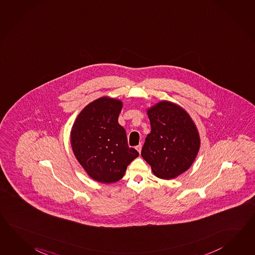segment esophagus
<instances>
[{
    "label": "esophagus",
    "instance_id": "esophagus-1",
    "mask_svg": "<svg viewBox=\"0 0 255 255\" xmlns=\"http://www.w3.org/2000/svg\"><path fill=\"white\" fill-rule=\"evenodd\" d=\"M141 148H142V145L141 144H139V145H137L136 147V149L140 153L141 152Z\"/></svg>",
    "mask_w": 255,
    "mask_h": 255
}]
</instances>
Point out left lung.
Segmentation results:
<instances>
[{
	"mask_svg": "<svg viewBox=\"0 0 255 255\" xmlns=\"http://www.w3.org/2000/svg\"><path fill=\"white\" fill-rule=\"evenodd\" d=\"M151 131L141 150L158 178L171 180L187 171L200 148L195 122L183 107L160 101L147 109Z\"/></svg>",
	"mask_w": 255,
	"mask_h": 255,
	"instance_id": "1",
	"label": "left lung"
}]
</instances>
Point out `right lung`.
<instances>
[{
    "mask_svg": "<svg viewBox=\"0 0 255 255\" xmlns=\"http://www.w3.org/2000/svg\"><path fill=\"white\" fill-rule=\"evenodd\" d=\"M122 107L121 100L100 97L83 108L71 128L73 153L90 177L102 184L119 181L138 156L128 147L126 130L119 124Z\"/></svg>",
    "mask_w": 255,
    "mask_h": 255,
    "instance_id": "right-lung-1",
    "label": "right lung"
}]
</instances>
